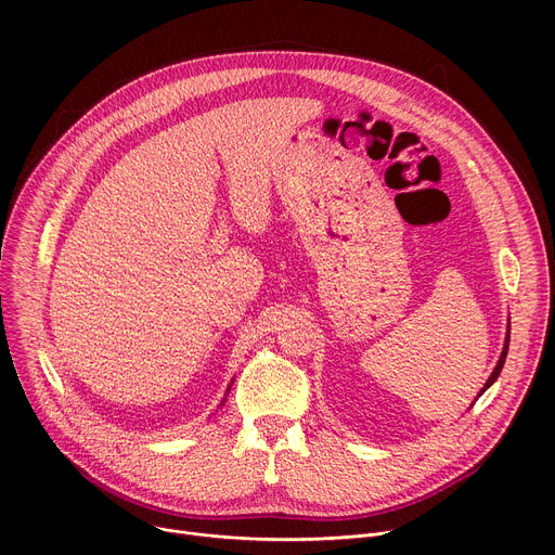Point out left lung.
<instances>
[{"label": "left lung", "instance_id": "8db88e82", "mask_svg": "<svg viewBox=\"0 0 555 555\" xmlns=\"http://www.w3.org/2000/svg\"><path fill=\"white\" fill-rule=\"evenodd\" d=\"M507 349H509V325H507V336H505V345H503V353H501V358H499V362H496V366H494V371H492V375L488 377V382H486V386L481 388V392L477 395V398H481V395L496 382V377L501 375V371H503V364H505V358H507Z\"/></svg>", "mask_w": 555, "mask_h": 555}]
</instances>
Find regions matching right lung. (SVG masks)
Wrapping results in <instances>:
<instances>
[{
  "label": "right lung",
  "instance_id": "obj_1",
  "mask_svg": "<svg viewBox=\"0 0 555 555\" xmlns=\"http://www.w3.org/2000/svg\"><path fill=\"white\" fill-rule=\"evenodd\" d=\"M228 390H230V386H228Z\"/></svg>",
  "mask_w": 555,
  "mask_h": 555
}]
</instances>
